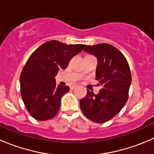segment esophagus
Instances as JSON below:
<instances>
[{"mask_svg":"<svg viewBox=\"0 0 154 154\" xmlns=\"http://www.w3.org/2000/svg\"><path fill=\"white\" fill-rule=\"evenodd\" d=\"M77 86H77V85H76V84H74V85H72V86H71V89H74V88H77Z\"/></svg>","mask_w":154,"mask_h":154,"instance_id":"34e87169","label":"esophagus"}]
</instances>
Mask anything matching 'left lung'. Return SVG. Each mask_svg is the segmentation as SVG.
<instances>
[{"label":"left lung","instance_id":"obj_1","mask_svg":"<svg viewBox=\"0 0 154 154\" xmlns=\"http://www.w3.org/2000/svg\"><path fill=\"white\" fill-rule=\"evenodd\" d=\"M84 51L97 57L96 80L101 88L97 94L87 89L80 101V109L89 120L103 124L115 117L128 100L130 66L122 53L109 44L88 45Z\"/></svg>","mask_w":154,"mask_h":154}]
</instances>
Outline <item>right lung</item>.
Instances as JSON below:
<instances>
[{
    "label": "right lung",
    "instance_id": "right-lung-1",
    "mask_svg": "<svg viewBox=\"0 0 154 154\" xmlns=\"http://www.w3.org/2000/svg\"><path fill=\"white\" fill-rule=\"evenodd\" d=\"M86 45H66L57 40L42 45L29 57L20 76L21 95L32 118L46 121L59 112L61 98L70 90L57 86L55 76L66 69L72 57Z\"/></svg>",
    "mask_w": 154,
    "mask_h": 154
}]
</instances>
